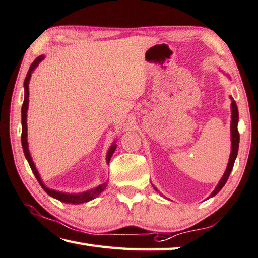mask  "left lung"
<instances>
[{"label": "left lung", "mask_w": 258, "mask_h": 258, "mask_svg": "<svg viewBox=\"0 0 258 258\" xmlns=\"http://www.w3.org/2000/svg\"><path fill=\"white\" fill-rule=\"evenodd\" d=\"M231 111H232V116H231V144H232V151H231V154H230V160H229V163H228V168L227 171H225L224 175L221 179V181L219 182L218 187L215 188V190L211 194V197L214 196L218 194L221 189L223 188V186L225 184V182L228 181V178L230 173H231L232 168H233V164H234V161H236V157L238 154V148H239V132H238V120H239V114H238V107H237V103L233 101L232 99V103H231ZM155 190H157L156 188H154Z\"/></svg>", "instance_id": "1"}]
</instances>
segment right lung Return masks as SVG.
I'll return each instance as SVG.
<instances>
[{
	"instance_id": "add662e5",
	"label": "right lung",
	"mask_w": 258,
	"mask_h": 258,
	"mask_svg": "<svg viewBox=\"0 0 258 258\" xmlns=\"http://www.w3.org/2000/svg\"><path fill=\"white\" fill-rule=\"evenodd\" d=\"M44 58V56H38L36 60L31 63V66L29 68L28 72H27V76H26V79H25V99H24V103H22V107H21V124H22V132H21V144H22V150H24L25 153V156L27 161H28V163L30 165V169L33 171V173L35 174L36 179H37V181L39 182L40 186L45 190V192H47L49 196H52L54 198H56V200L61 201V202H64V203H71V204H80V203H85V202H88L90 200H93L96 196H98L99 194H101L104 189L106 188V183L101 184V186H98L97 188L92 189V190L89 191H86V192H81V194H77V195H74V194H64V192H60V191H55V190H52V189H48L46 188L43 184L42 180H40L39 175L37 170H36L35 165H34V162L31 160L30 154H29V151H28V143H27V108H28V102H29V79H30V76H31V72L35 69L36 67H37L38 63L42 61ZM115 147L116 145H112L110 150L107 152V156H106V161L107 163H110V160H111V156L113 153L115 151Z\"/></svg>"
}]
</instances>
